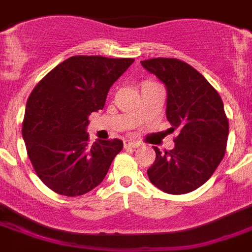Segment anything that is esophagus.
<instances>
[{"mask_svg": "<svg viewBox=\"0 0 252 252\" xmlns=\"http://www.w3.org/2000/svg\"><path fill=\"white\" fill-rule=\"evenodd\" d=\"M141 144L138 142H130V141H124V148H137Z\"/></svg>", "mask_w": 252, "mask_h": 252, "instance_id": "esophagus-1", "label": "esophagus"}]
</instances>
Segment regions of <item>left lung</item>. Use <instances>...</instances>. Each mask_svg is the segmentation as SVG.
I'll return each mask as SVG.
<instances>
[{"label": "left lung", "instance_id": "left-lung-1", "mask_svg": "<svg viewBox=\"0 0 252 252\" xmlns=\"http://www.w3.org/2000/svg\"><path fill=\"white\" fill-rule=\"evenodd\" d=\"M141 64L167 89L166 118L178 130L175 148L159 152L147 170L151 183L168 194L202 187L224 157L228 119L220 94L194 67L176 58H152Z\"/></svg>", "mask_w": 252, "mask_h": 252}]
</instances>
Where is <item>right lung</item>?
Wrapping results in <instances>:
<instances>
[{"mask_svg":"<svg viewBox=\"0 0 252 252\" xmlns=\"http://www.w3.org/2000/svg\"><path fill=\"white\" fill-rule=\"evenodd\" d=\"M133 58L74 56L54 67L26 102L23 138L35 172L49 189L84 195L104 180L123 148L118 138L89 143V115L102 110L111 85Z\"/></svg>","mask_w":252,"mask_h":252,"instance_id":"1","label":"right lung"}]
</instances>
